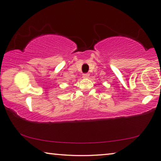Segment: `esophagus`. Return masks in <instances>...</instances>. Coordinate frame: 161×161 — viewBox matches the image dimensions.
Listing matches in <instances>:
<instances>
[{
    "label": "esophagus",
    "instance_id": "esophagus-1",
    "mask_svg": "<svg viewBox=\"0 0 161 161\" xmlns=\"http://www.w3.org/2000/svg\"><path fill=\"white\" fill-rule=\"evenodd\" d=\"M83 78H85V79H86V78H89V73H85V74H83Z\"/></svg>",
    "mask_w": 161,
    "mask_h": 161
}]
</instances>
